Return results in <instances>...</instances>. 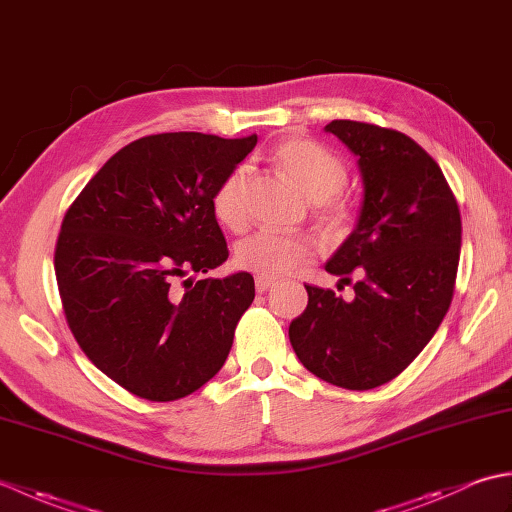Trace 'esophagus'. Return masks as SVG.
I'll return each mask as SVG.
<instances>
[{"instance_id": "1", "label": "esophagus", "mask_w": 512, "mask_h": 512, "mask_svg": "<svg viewBox=\"0 0 512 512\" xmlns=\"http://www.w3.org/2000/svg\"><path fill=\"white\" fill-rule=\"evenodd\" d=\"M273 284H275V281H273V279H266V277H257V279H255L257 292H266Z\"/></svg>"}]
</instances>
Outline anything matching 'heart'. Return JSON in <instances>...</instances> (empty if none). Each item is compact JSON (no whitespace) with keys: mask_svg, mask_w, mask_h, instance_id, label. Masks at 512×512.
Returning <instances> with one entry per match:
<instances>
[{"mask_svg":"<svg viewBox=\"0 0 512 512\" xmlns=\"http://www.w3.org/2000/svg\"><path fill=\"white\" fill-rule=\"evenodd\" d=\"M275 162L281 173L295 184L297 191L312 202L314 217L325 231H341L347 222L345 204L334 198L347 182L343 162L328 149L306 138L284 140L275 149ZM250 176L248 165H237L222 180L215 191L213 209L231 231H242L246 226V184ZM314 255L312 239L303 235H279L259 231L237 244L235 264L257 277L275 279L308 264Z\"/></svg>","mask_w":512,"mask_h":512,"instance_id":"1","label":"heart"}]
</instances>
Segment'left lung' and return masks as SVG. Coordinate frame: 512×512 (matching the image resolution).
<instances>
[{
	"mask_svg": "<svg viewBox=\"0 0 512 512\" xmlns=\"http://www.w3.org/2000/svg\"><path fill=\"white\" fill-rule=\"evenodd\" d=\"M356 156L363 202L350 237L325 264L354 297L306 286L308 308L290 323L303 367L336 387L389 383L431 341L458 275L462 220L444 173L416 140L369 123L332 121Z\"/></svg>",
	"mask_w": 512,
	"mask_h": 512,
	"instance_id": "obj_1",
	"label": "left lung"
}]
</instances>
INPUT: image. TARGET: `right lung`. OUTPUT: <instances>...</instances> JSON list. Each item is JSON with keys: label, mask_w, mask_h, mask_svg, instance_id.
Returning a JSON list of instances; mask_svg holds the SVG:
<instances>
[{"label": "right lung", "mask_w": 512, "mask_h": 512, "mask_svg": "<svg viewBox=\"0 0 512 512\" xmlns=\"http://www.w3.org/2000/svg\"><path fill=\"white\" fill-rule=\"evenodd\" d=\"M257 136L173 132L105 162L68 209L54 253L65 319L85 356L132 394L169 402L220 372L255 299L228 257L213 198Z\"/></svg>", "instance_id": "1"}]
</instances>
